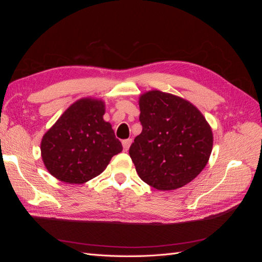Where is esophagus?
I'll use <instances>...</instances> for the list:
<instances>
[{
	"mask_svg": "<svg viewBox=\"0 0 262 262\" xmlns=\"http://www.w3.org/2000/svg\"><path fill=\"white\" fill-rule=\"evenodd\" d=\"M131 143H132V139H126V140H123V141H122L123 150H125V152H126V150L129 149V147H130Z\"/></svg>",
	"mask_w": 262,
	"mask_h": 262,
	"instance_id": "34e87169",
	"label": "esophagus"
}]
</instances>
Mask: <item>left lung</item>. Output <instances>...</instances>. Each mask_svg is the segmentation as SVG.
<instances>
[{"label": "left lung", "instance_id": "obj_1", "mask_svg": "<svg viewBox=\"0 0 262 262\" xmlns=\"http://www.w3.org/2000/svg\"><path fill=\"white\" fill-rule=\"evenodd\" d=\"M142 132L129 154L139 177L157 190H175L193 180L208 164L213 134L191 102L161 91L139 99Z\"/></svg>", "mask_w": 262, "mask_h": 262}]
</instances>
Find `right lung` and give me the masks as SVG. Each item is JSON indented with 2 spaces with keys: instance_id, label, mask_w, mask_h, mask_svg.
<instances>
[{
  "instance_id": "add662e5",
  "label": "right lung",
  "mask_w": 262,
  "mask_h": 262,
  "mask_svg": "<svg viewBox=\"0 0 262 262\" xmlns=\"http://www.w3.org/2000/svg\"><path fill=\"white\" fill-rule=\"evenodd\" d=\"M105 102L82 98L71 105L41 140V157L53 177L81 185L100 175L114 155L122 150L102 116Z\"/></svg>"
}]
</instances>
